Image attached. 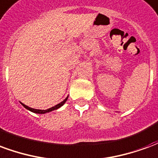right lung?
Instances as JSON below:
<instances>
[{
    "instance_id": "right-lung-1",
    "label": "right lung",
    "mask_w": 158,
    "mask_h": 158,
    "mask_svg": "<svg viewBox=\"0 0 158 158\" xmlns=\"http://www.w3.org/2000/svg\"><path fill=\"white\" fill-rule=\"evenodd\" d=\"M68 98H69V96H67V98H65V100H63L62 102H60L59 104H57V105H56V106H52V107H51V108H48V109L46 110H40V109H35V108H31V107H29V106H26V105H24L23 103L21 102V104H22L23 106L25 107L26 109L29 110L30 112H32V113H39V114H44V113H50V112H52V111H54V110H56L58 109L59 107H61V106L64 104V103L67 102V100H68Z\"/></svg>"
}]
</instances>
